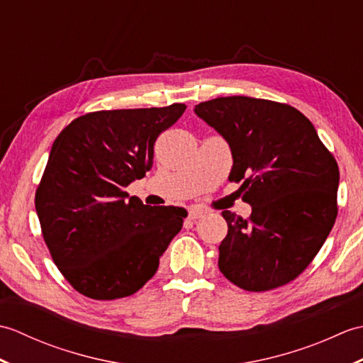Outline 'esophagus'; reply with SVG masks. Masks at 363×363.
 I'll list each match as a JSON object with an SVG mask.
<instances>
[{"instance_id":"esophagus-1","label":"esophagus","mask_w":363,"mask_h":363,"mask_svg":"<svg viewBox=\"0 0 363 363\" xmlns=\"http://www.w3.org/2000/svg\"><path fill=\"white\" fill-rule=\"evenodd\" d=\"M203 215H206V212L203 209H190L189 211V218L190 220H198V218H201Z\"/></svg>"}]
</instances>
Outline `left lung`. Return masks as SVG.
<instances>
[{
	"label": "left lung",
	"mask_w": 363,
	"mask_h": 363,
	"mask_svg": "<svg viewBox=\"0 0 363 363\" xmlns=\"http://www.w3.org/2000/svg\"><path fill=\"white\" fill-rule=\"evenodd\" d=\"M195 113L225 138L233 154L229 181L242 182L251 217L223 211L228 235L220 272L248 291L295 279L317 256L337 218L338 165L312 123L289 104L221 96Z\"/></svg>",
	"instance_id": "left-lung-1"
}]
</instances>
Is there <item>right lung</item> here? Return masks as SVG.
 <instances>
[{"mask_svg":"<svg viewBox=\"0 0 363 363\" xmlns=\"http://www.w3.org/2000/svg\"><path fill=\"white\" fill-rule=\"evenodd\" d=\"M186 107L87 113L54 140L35 211L54 264L82 295H134L181 230L186 209L146 206L125 189L150 172L156 138Z\"/></svg>","mask_w":363,"mask_h":363,"instance_id":"add662e5","label":"right lung"}]
</instances>
